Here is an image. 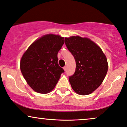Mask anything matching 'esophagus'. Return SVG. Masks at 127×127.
I'll return each mask as SVG.
<instances>
[{
    "label": "esophagus",
    "instance_id": "esophagus-1",
    "mask_svg": "<svg viewBox=\"0 0 127 127\" xmlns=\"http://www.w3.org/2000/svg\"><path fill=\"white\" fill-rule=\"evenodd\" d=\"M64 71H66V66H64Z\"/></svg>",
    "mask_w": 127,
    "mask_h": 127
}]
</instances>
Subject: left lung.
Here are the masks:
<instances>
[{"label": "left lung", "instance_id": "1", "mask_svg": "<svg viewBox=\"0 0 127 127\" xmlns=\"http://www.w3.org/2000/svg\"><path fill=\"white\" fill-rule=\"evenodd\" d=\"M65 45L74 56L76 70L69 81L78 94L87 95L96 90L107 75L108 65L101 48L88 37H65Z\"/></svg>", "mask_w": 127, "mask_h": 127}]
</instances>
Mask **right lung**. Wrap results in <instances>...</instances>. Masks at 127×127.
<instances>
[{
    "instance_id": "obj_1",
    "label": "right lung",
    "mask_w": 127,
    "mask_h": 127,
    "mask_svg": "<svg viewBox=\"0 0 127 127\" xmlns=\"http://www.w3.org/2000/svg\"><path fill=\"white\" fill-rule=\"evenodd\" d=\"M64 42V37L47 34L35 40L23 54L20 71L34 91L48 94L55 87L64 72L58 63V53Z\"/></svg>"
}]
</instances>
